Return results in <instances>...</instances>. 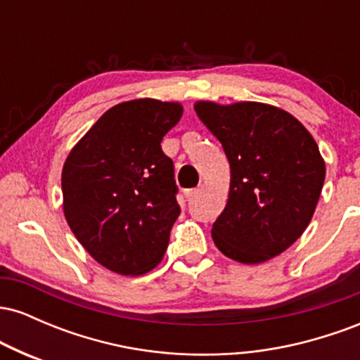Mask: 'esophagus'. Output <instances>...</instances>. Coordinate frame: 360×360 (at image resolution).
<instances>
[{
    "label": "esophagus",
    "mask_w": 360,
    "mask_h": 360,
    "mask_svg": "<svg viewBox=\"0 0 360 360\" xmlns=\"http://www.w3.org/2000/svg\"><path fill=\"white\" fill-rule=\"evenodd\" d=\"M201 191V188H191V189H186L184 191V196L186 198H193V196H196L198 193Z\"/></svg>",
    "instance_id": "esophagus-1"
}]
</instances>
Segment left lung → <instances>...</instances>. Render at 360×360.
<instances>
[{"mask_svg":"<svg viewBox=\"0 0 360 360\" xmlns=\"http://www.w3.org/2000/svg\"><path fill=\"white\" fill-rule=\"evenodd\" d=\"M194 111L230 162L229 201L212 237L226 257L266 262L307 230L325 181L315 139L288 111L266 103L198 101Z\"/></svg>","mask_w":360,"mask_h":360,"instance_id":"1","label":"left lung"}]
</instances>
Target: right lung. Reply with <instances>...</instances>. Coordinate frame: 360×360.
Returning a JSON list of instances; mask_svg holds the SVG:
<instances>
[{
    "label": "right lung",
    "instance_id": "obj_1",
    "mask_svg": "<svg viewBox=\"0 0 360 360\" xmlns=\"http://www.w3.org/2000/svg\"><path fill=\"white\" fill-rule=\"evenodd\" d=\"M181 117V103L123 101L65 159V220L91 257L117 274H146L167 249L181 208L174 164L160 142Z\"/></svg>",
    "mask_w": 360,
    "mask_h": 360
}]
</instances>
